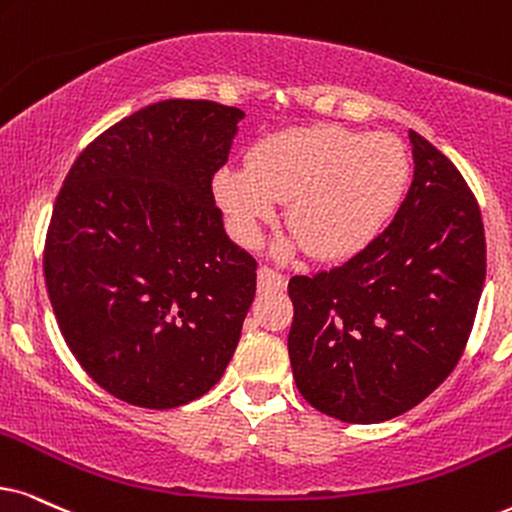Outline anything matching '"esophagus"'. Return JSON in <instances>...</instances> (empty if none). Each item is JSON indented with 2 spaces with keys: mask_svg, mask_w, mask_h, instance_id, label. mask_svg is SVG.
<instances>
[{
  "mask_svg": "<svg viewBox=\"0 0 512 512\" xmlns=\"http://www.w3.org/2000/svg\"><path fill=\"white\" fill-rule=\"evenodd\" d=\"M257 288L262 290V293H271V290H283L286 288V276L281 274V271L271 269L264 264V267L257 269Z\"/></svg>",
  "mask_w": 512,
  "mask_h": 512,
  "instance_id": "esophagus-1",
  "label": "esophagus"
}]
</instances>
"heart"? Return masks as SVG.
Here are the masks:
<instances>
[{"label":"heart","instance_id":"heart-1","mask_svg":"<svg viewBox=\"0 0 512 512\" xmlns=\"http://www.w3.org/2000/svg\"><path fill=\"white\" fill-rule=\"evenodd\" d=\"M409 179V153L392 134L309 125L257 141L248 167L217 174L215 193L243 245H255L276 200H288L295 243L321 260H345L383 234Z\"/></svg>","mask_w":512,"mask_h":512}]
</instances>
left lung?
Returning <instances> with one entry per match:
<instances>
[{
  "mask_svg": "<svg viewBox=\"0 0 512 512\" xmlns=\"http://www.w3.org/2000/svg\"><path fill=\"white\" fill-rule=\"evenodd\" d=\"M409 137L416 170L390 226L340 267L288 283L297 390L345 423L397 418L449 378L487 274L475 193L428 139Z\"/></svg>",
  "mask_w": 512,
  "mask_h": 512,
  "instance_id": "1",
  "label": "left lung"
}]
</instances>
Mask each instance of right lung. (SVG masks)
I'll return each mask as SVG.
<instances>
[{
	"instance_id": "1",
	"label": "right lung",
	"mask_w": 512,
	"mask_h": 512,
	"mask_svg": "<svg viewBox=\"0 0 512 512\" xmlns=\"http://www.w3.org/2000/svg\"><path fill=\"white\" fill-rule=\"evenodd\" d=\"M241 108L167 99L77 155L44 241V281L84 373L141 409H174L222 378L257 288L224 234L212 179Z\"/></svg>"
}]
</instances>
